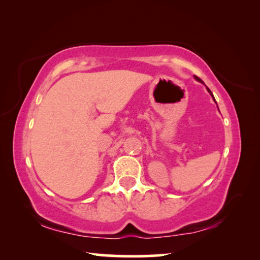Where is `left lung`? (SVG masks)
<instances>
[{"instance_id":"8db88e82","label":"left lung","mask_w":260,"mask_h":260,"mask_svg":"<svg viewBox=\"0 0 260 260\" xmlns=\"http://www.w3.org/2000/svg\"><path fill=\"white\" fill-rule=\"evenodd\" d=\"M193 78H195V80H196V81H199V82H202V83H204L203 81H202V80H201V79H200L199 77L193 76ZM206 89H208V91H209V93H210V95H211V96H212V99L214 100V96H213V94H212V91H211V90L209 89V88H208V87H206ZM214 102H215V100H214Z\"/></svg>"}]
</instances>
